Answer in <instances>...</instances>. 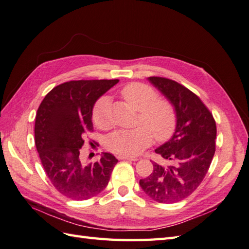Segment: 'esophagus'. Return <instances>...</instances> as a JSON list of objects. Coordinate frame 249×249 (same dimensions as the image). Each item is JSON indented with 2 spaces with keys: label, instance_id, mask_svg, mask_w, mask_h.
<instances>
[{
  "label": "esophagus",
  "instance_id": "1",
  "mask_svg": "<svg viewBox=\"0 0 249 249\" xmlns=\"http://www.w3.org/2000/svg\"><path fill=\"white\" fill-rule=\"evenodd\" d=\"M119 160H129V161H138V158L128 157V156H119Z\"/></svg>",
  "mask_w": 249,
  "mask_h": 249
}]
</instances>
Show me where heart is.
Returning <instances> with one entry per match:
<instances>
[{"instance_id":"1","label":"heart","mask_w":249,"mask_h":249,"mask_svg":"<svg viewBox=\"0 0 249 249\" xmlns=\"http://www.w3.org/2000/svg\"><path fill=\"white\" fill-rule=\"evenodd\" d=\"M121 95L140 111V121L145 126L114 131L106 141L108 149L121 156H136L151 143V133L158 141L171 137L176 129L177 114L169 101L158 99L155 89L142 83L126 85L121 90ZM92 120L98 128H109V98L98 100L92 109Z\"/></svg>"}]
</instances>
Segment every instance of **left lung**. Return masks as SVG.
<instances>
[{"mask_svg": "<svg viewBox=\"0 0 249 249\" xmlns=\"http://www.w3.org/2000/svg\"><path fill=\"white\" fill-rule=\"evenodd\" d=\"M148 81L175 107L177 125L173 137L155 150L170 164L152 163L154 170L140 180V186L159 203H176L193 194L207 174L215 151L216 126L207 107L186 87L160 76Z\"/></svg>", "mask_w": 249, "mask_h": 249, "instance_id": "left-lung-1", "label": "left lung"}]
</instances>
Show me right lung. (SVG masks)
<instances>
[{"label":"right lung","instance_id":"obj_1","mask_svg":"<svg viewBox=\"0 0 249 249\" xmlns=\"http://www.w3.org/2000/svg\"><path fill=\"white\" fill-rule=\"evenodd\" d=\"M119 80L70 81L50 90L37 109L35 124L36 150L44 170L60 194L83 201L99 195L110 180L118 160L103 152L100 161L83 165V135L92 131L97 100Z\"/></svg>","mask_w":249,"mask_h":249}]
</instances>
